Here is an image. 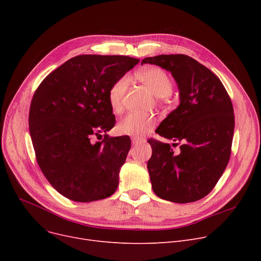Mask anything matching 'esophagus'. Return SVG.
Listing matches in <instances>:
<instances>
[{
	"label": "esophagus",
	"mask_w": 261,
	"mask_h": 261,
	"mask_svg": "<svg viewBox=\"0 0 261 261\" xmlns=\"http://www.w3.org/2000/svg\"><path fill=\"white\" fill-rule=\"evenodd\" d=\"M141 143H145L144 139H139V138H132V144L133 145H139Z\"/></svg>",
	"instance_id": "34e87169"
}]
</instances>
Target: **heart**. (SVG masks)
Here are the masks:
<instances>
[{
	"mask_svg": "<svg viewBox=\"0 0 261 261\" xmlns=\"http://www.w3.org/2000/svg\"><path fill=\"white\" fill-rule=\"evenodd\" d=\"M138 78L142 84L158 98H165L172 92V80L169 75L156 66L146 67L138 72ZM129 84L128 77L123 76L116 80L109 89L108 100L115 113L121 112L123 96ZM154 127V119L151 116L138 113H130L123 117L117 125L119 134L141 138Z\"/></svg>",
	"mask_w": 261,
	"mask_h": 261,
	"instance_id": "heart-1",
	"label": "heart"
}]
</instances>
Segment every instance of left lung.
I'll list each match as a JSON object with an SVG mask.
<instances>
[{"label": "left lung", "instance_id": "left-lung-1", "mask_svg": "<svg viewBox=\"0 0 261 261\" xmlns=\"http://www.w3.org/2000/svg\"><path fill=\"white\" fill-rule=\"evenodd\" d=\"M144 63L170 72L180 97V105L155 130L167 140L182 142L180 153L169 144L148 141L152 189L170 202L198 201L211 193L227 166L235 128L230 98L220 79L186 55H160Z\"/></svg>", "mask_w": 261, "mask_h": 261}]
</instances>
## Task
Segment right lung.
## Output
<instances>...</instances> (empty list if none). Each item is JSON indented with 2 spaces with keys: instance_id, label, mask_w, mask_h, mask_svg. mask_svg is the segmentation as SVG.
<instances>
[{
  "instance_id": "1",
  "label": "right lung",
  "mask_w": 261,
  "mask_h": 261,
  "mask_svg": "<svg viewBox=\"0 0 261 261\" xmlns=\"http://www.w3.org/2000/svg\"><path fill=\"white\" fill-rule=\"evenodd\" d=\"M139 62L128 56L80 55L53 71L35 92L29 123L37 162L65 198L92 202L116 191L130 138L93 139L114 127L109 89Z\"/></svg>"
}]
</instances>
